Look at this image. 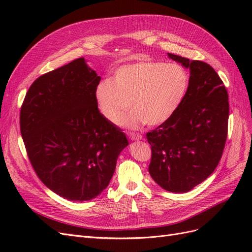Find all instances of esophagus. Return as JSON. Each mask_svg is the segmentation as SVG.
Segmentation results:
<instances>
[{"mask_svg":"<svg viewBox=\"0 0 252 252\" xmlns=\"http://www.w3.org/2000/svg\"><path fill=\"white\" fill-rule=\"evenodd\" d=\"M127 135L129 136V139L132 141H136V140H142L143 135L140 133H134V132H127Z\"/></svg>","mask_w":252,"mask_h":252,"instance_id":"obj_1","label":"esophagus"}]
</instances>
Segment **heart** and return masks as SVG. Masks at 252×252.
<instances>
[{"label":"heart","instance_id":"obj_1","mask_svg":"<svg viewBox=\"0 0 252 252\" xmlns=\"http://www.w3.org/2000/svg\"><path fill=\"white\" fill-rule=\"evenodd\" d=\"M190 77L179 64L151 60L120 66L111 81L104 80L95 89V102L102 116L111 124L124 119V126L139 129L146 123H164L178 110L188 93Z\"/></svg>","mask_w":252,"mask_h":252}]
</instances>
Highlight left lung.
I'll list each match as a JSON object with an SVG mask.
<instances>
[{"instance_id": "1", "label": "left lung", "mask_w": 252, "mask_h": 252, "mask_svg": "<svg viewBox=\"0 0 252 252\" xmlns=\"http://www.w3.org/2000/svg\"><path fill=\"white\" fill-rule=\"evenodd\" d=\"M190 70L188 93L178 110L146 138L151 178L167 191L187 192L215 171L228 133V94L217 71L202 61L168 53Z\"/></svg>"}]
</instances>
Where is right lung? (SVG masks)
<instances>
[{
    "instance_id": "add662e5",
    "label": "right lung",
    "mask_w": 252,
    "mask_h": 252,
    "mask_svg": "<svg viewBox=\"0 0 252 252\" xmlns=\"http://www.w3.org/2000/svg\"><path fill=\"white\" fill-rule=\"evenodd\" d=\"M101 78L84 58L42 74L20 112L28 158L45 186L69 201L93 200L109 185L128 141L97 108Z\"/></svg>"
}]
</instances>
